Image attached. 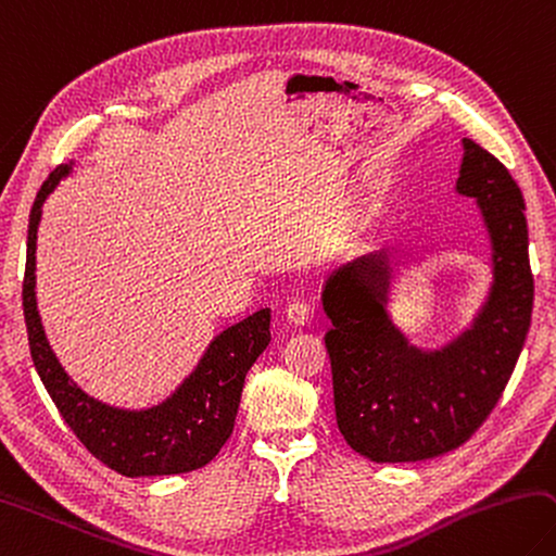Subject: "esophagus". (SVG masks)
<instances>
[{"instance_id":"obj_1","label":"esophagus","mask_w":556,"mask_h":556,"mask_svg":"<svg viewBox=\"0 0 556 556\" xmlns=\"http://www.w3.org/2000/svg\"><path fill=\"white\" fill-rule=\"evenodd\" d=\"M313 308H316V306H313V301L294 299V301H289V306H287L285 313H287V318L294 323V326H306Z\"/></svg>"}]
</instances>
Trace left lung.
Wrapping results in <instances>:
<instances>
[{
  "instance_id": "8db88e82",
  "label": "left lung",
  "mask_w": 556,
  "mask_h": 556,
  "mask_svg": "<svg viewBox=\"0 0 556 556\" xmlns=\"http://www.w3.org/2000/svg\"><path fill=\"white\" fill-rule=\"evenodd\" d=\"M457 191L479 201L493 287L473 326L445 350L426 355L389 320L381 252L338 269L323 289L338 428L371 462H420L464 445L498 403L530 330L534 285L520 187L501 160L464 138Z\"/></svg>"
}]
</instances>
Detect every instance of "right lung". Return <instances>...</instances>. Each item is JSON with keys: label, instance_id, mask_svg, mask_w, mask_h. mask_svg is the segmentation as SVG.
<instances>
[{"label": "right lung", "instance_id": "right-lung-1", "mask_svg": "<svg viewBox=\"0 0 556 556\" xmlns=\"http://www.w3.org/2000/svg\"><path fill=\"white\" fill-rule=\"evenodd\" d=\"M67 173L55 167L40 185L28 218L26 271L22 285L24 320L34 367L75 438L124 477H165L204 467L226 445L236 426L248 369L269 345V308L226 328L211 342L197 369L165 403L148 410L104 406L70 381L50 350L36 311V230L40 206Z\"/></svg>", "mask_w": 556, "mask_h": 556}]
</instances>
